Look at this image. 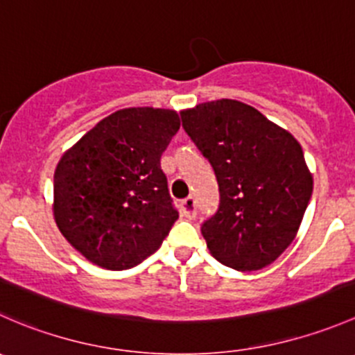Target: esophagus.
<instances>
[{
	"mask_svg": "<svg viewBox=\"0 0 355 355\" xmlns=\"http://www.w3.org/2000/svg\"><path fill=\"white\" fill-rule=\"evenodd\" d=\"M182 213H184L185 218H189V220H192V218H196V214H198V202H196L194 198H187L182 200Z\"/></svg>",
	"mask_w": 355,
	"mask_h": 355,
	"instance_id": "34e87169",
	"label": "esophagus"
}]
</instances>
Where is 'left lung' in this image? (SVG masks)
<instances>
[{"mask_svg": "<svg viewBox=\"0 0 355 355\" xmlns=\"http://www.w3.org/2000/svg\"><path fill=\"white\" fill-rule=\"evenodd\" d=\"M189 137L207 157L220 206L204 221L211 256L237 271L273 263L292 244L313 194V173L297 139L235 99L182 111Z\"/></svg>", "mask_w": 355, "mask_h": 355, "instance_id": "obj_1", "label": "left lung"}]
</instances>
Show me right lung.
Segmentation results:
<instances>
[{"instance_id": "right-lung-1", "label": "right lung", "mask_w": 355, "mask_h": 355, "mask_svg": "<svg viewBox=\"0 0 355 355\" xmlns=\"http://www.w3.org/2000/svg\"><path fill=\"white\" fill-rule=\"evenodd\" d=\"M178 128L175 110L123 108L60 157L53 216L85 259L128 270L163 244L178 213L159 159Z\"/></svg>"}]
</instances>
